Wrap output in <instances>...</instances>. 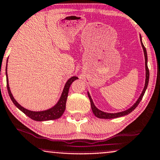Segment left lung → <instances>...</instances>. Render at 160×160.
Masks as SVG:
<instances>
[{
  "label": "left lung",
  "mask_w": 160,
  "mask_h": 160,
  "mask_svg": "<svg viewBox=\"0 0 160 160\" xmlns=\"http://www.w3.org/2000/svg\"><path fill=\"white\" fill-rule=\"evenodd\" d=\"M140 41H141L142 47V49H143V51H144V55H145V87H144V89L142 90V92L140 96H139V98H138V99L137 100V102H136L135 103L133 104L131 108H128V110H124V111H122V112H118V113H106V112H103V111H102V110H100L99 109H98V108L95 106V104H94L93 102H92V98L90 95L89 92H88V97H89V98H90V104H91V108H92V113H93V114L96 116V117L99 118V119H114V118L121 117V116L128 115V114L131 113V112L133 111V110L137 107L138 104H139V102H141L142 98L144 94H145V90H146V89H147L148 85L149 70H148V68L147 51H146V49H145V46H144L143 44H142L141 35H140Z\"/></svg>",
  "instance_id": "obj_1"
}]
</instances>
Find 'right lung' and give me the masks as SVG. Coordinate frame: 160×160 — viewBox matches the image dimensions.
Here are the masks:
<instances>
[{
    "mask_svg": "<svg viewBox=\"0 0 160 160\" xmlns=\"http://www.w3.org/2000/svg\"><path fill=\"white\" fill-rule=\"evenodd\" d=\"M6 67H7V68H6V71H7V64ZM6 75H7V86L8 92H9V97H10L11 100L12 101L14 104H15V105L20 110H21V111H22L23 113L26 114L27 116H29L30 119L35 120V121H38V122L57 119L62 116V114L64 113L65 110V108H66V102H67V98H68V92H69V89H70V87L71 85V84H72L75 80L78 79V77L76 76H72L70 78H69L68 82H67V83L65 84L64 90H63V92L62 93V96H61L58 102H57L56 105L53 106L52 108H50V109L43 110V111H32V110H27L23 107H22V106L18 103V102L15 99V98L13 97L12 94V92L10 91V88H9V86L7 72H6Z\"/></svg>",
    "mask_w": 160,
    "mask_h": 160,
    "instance_id": "1",
    "label": "right lung"
}]
</instances>
